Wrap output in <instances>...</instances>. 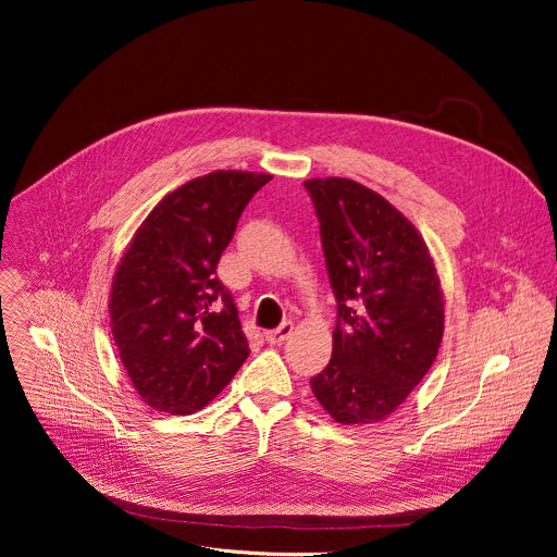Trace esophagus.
I'll list each match as a JSON object with an SVG mask.
<instances>
[{"label": "esophagus", "instance_id": "1", "mask_svg": "<svg viewBox=\"0 0 557 557\" xmlns=\"http://www.w3.org/2000/svg\"><path fill=\"white\" fill-rule=\"evenodd\" d=\"M293 329H295L293 322H282L275 331H269V333H267V342H269V344H282V342H286V339L293 335Z\"/></svg>", "mask_w": 557, "mask_h": 557}]
</instances>
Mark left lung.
Here are the masks:
<instances>
[{
    "mask_svg": "<svg viewBox=\"0 0 557 557\" xmlns=\"http://www.w3.org/2000/svg\"><path fill=\"white\" fill-rule=\"evenodd\" d=\"M304 187L337 299L333 357L310 387L337 423H376L408 399L438 355L441 280L421 233L383 196L335 176Z\"/></svg>",
    "mask_w": 557,
    "mask_h": 557,
    "instance_id": "8db88e82",
    "label": "left lung"
}]
</instances>
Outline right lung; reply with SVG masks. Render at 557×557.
I'll use <instances>...</instances> for the list:
<instances>
[{
  "mask_svg": "<svg viewBox=\"0 0 557 557\" xmlns=\"http://www.w3.org/2000/svg\"><path fill=\"white\" fill-rule=\"evenodd\" d=\"M271 178L211 172L168 194L136 228L108 308L121 363L147 406L194 414L249 357L215 269L245 207Z\"/></svg>",
  "mask_w": 557,
  "mask_h": 557,
  "instance_id": "1",
  "label": "right lung"
}]
</instances>
